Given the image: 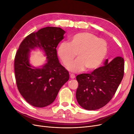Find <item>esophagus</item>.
<instances>
[{"mask_svg": "<svg viewBox=\"0 0 134 134\" xmlns=\"http://www.w3.org/2000/svg\"><path fill=\"white\" fill-rule=\"evenodd\" d=\"M70 76L71 79H74L75 78V75L74 74H71Z\"/></svg>", "mask_w": 134, "mask_h": 134, "instance_id": "34e87169", "label": "esophagus"}]
</instances>
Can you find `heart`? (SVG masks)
<instances>
[{
  "instance_id": "1",
  "label": "heart",
  "mask_w": 134,
  "mask_h": 134,
  "mask_svg": "<svg viewBox=\"0 0 134 134\" xmlns=\"http://www.w3.org/2000/svg\"><path fill=\"white\" fill-rule=\"evenodd\" d=\"M107 52V42L90 32L74 35L69 43L63 42L58 48L60 59L65 66L69 65L77 54V59L68 67L72 72H79L86 69L92 71L98 68L104 59Z\"/></svg>"
}]
</instances>
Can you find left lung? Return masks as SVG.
<instances>
[{
	"label": "left lung",
	"mask_w": 134,
	"mask_h": 134,
	"mask_svg": "<svg viewBox=\"0 0 134 134\" xmlns=\"http://www.w3.org/2000/svg\"><path fill=\"white\" fill-rule=\"evenodd\" d=\"M124 74V60L119 56L109 63L106 59L104 66L91 73L77 75V102L87 110H96L103 107L115 95Z\"/></svg>",
	"instance_id": "1"
}]
</instances>
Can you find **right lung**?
<instances>
[{"label": "right lung", "instance_id": "add662e5", "mask_svg": "<svg viewBox=\"0 0 134 134\" xmlns=\"http://www.w3.org/2000/svg\"><path fill=\"white\" fill-rule=\"evenodd\" d=\"M65 34L60 27L41 28L27 36L16 53L14 71L17 88L24 99L34 107L51 104L69 79V72L60 64L56 51ZM36 48L41 49L47 56L46 63L40 67L29 63L30 52Z\"/></svg>", "mask_w": 134, "mask_h": 134}]
</instances>
